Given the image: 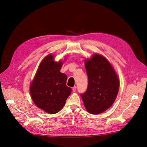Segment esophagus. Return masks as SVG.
I'll return each mask as SVG.
<instances>
[{
    "mask_svg": "<svg viewBox=\"0 0 147 147\" xmlns=\"http://www.w3.org/2000/svg\"><path fill=\"white\" fill-rule=\"evenodd\" d=\"M76 89H77V87L76 86H74L73 88V91L74 92H76Z\"/></svg>",
    "mask_w": 147,
    "mask_h": 147,
    "instance_id": "34e87169",
    "label": "esophagus"
}]
</instances>
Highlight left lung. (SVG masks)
Returning a JSON list of instances; mask_svg holds the SVG:
<instances>
[{
  "label": "left lung",
  "instance_id": "obj_1",
  "mask_svg": "<svg viewBox=\"0 0 147 147\" xmlns=\"http://www.w3.org/2000/svg\"><path fill=\"white\" fill-rule=\"evenodd\" d=\"M88 77L86 91L81 94L86 111L91 114L103 112L112 105L119 90L118 76L104 56L95 54L85 61Z\"/></svg>",
  "mask_w": 147,
  "mask_h": 147
}]
</instances>
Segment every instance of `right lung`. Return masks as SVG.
<instances>
[{
	"label": "right lung",
	"mask_w": 147,
	"mask_h": 147,
	"mask_svg": "<svg viewBox=\"0 0 147 147\" xmlns=\"http://www.w3.org/2000/svg\"><path fill=\"white\" fill-rule=\"evenodd\" d=\"M62 62L54 61L49 55L41 62L30 86L35 105L49 114L59 112L65 104L71 88L66 85L67 76L60 72Z\"/></svg>",
	"instance_id": "right-lung-1"
}]
</instances>
